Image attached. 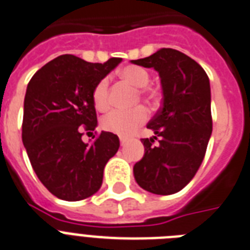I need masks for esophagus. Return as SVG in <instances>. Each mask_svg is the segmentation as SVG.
Returning a JSON list of instances; mask_svg holds the SVG:
<instances>
[{"instance_id":"34e87169","label":"esophagus","mask_w":250,"mask_h":250,"mask_svg":"<svg viewBox=\"0 0 250 250\" xmlns=\"http://www.w3.org/2000/svg\"><path fill=\"white\" fill-rule=\"evenodd\" d=\"M126 142H127L126 138H123V137L120 138V144H121V146H125V144H126Z\"/></svg>"}]
</instances>
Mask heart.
<instances>
[{
  "label": "heart",
  "mask_w": 250,
  "mask_h": 250,
  "mask_svg": "<svg viewBox=\"0 0 250 250\" xmlns=\"http://www.w3.org/2000/svg\"><path fill=\"white\" fill-rule=\"evenodd\" d=\"M121 79L130 85L138 88V93L142 100L149 104H158L162 98L161 88L157 85H149V73L137 65H127L119 73ZM138 96V98H139ZM92 100L98 111H106L110 107L108 97V82L107 79L100 80L96 84L92 93ZM148 119V111L144 106H137L131 110H115L107 113L102 119V127L106 131L117 134L120 137H130L143 125Z\"/></svg>",
  "instance_id": "heart-1"
}]
</instances>
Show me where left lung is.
Returning <instances> with one entry per match:
<instances>
[{"label": "left lung", "mask_w": 250, "mask_h": 250, "mask_svg": "<svg viewBox=\"0 0 250 250\" xmlns=\"http://www.w3.org/2000/svg\"><path fill=\"white\" fill-rule=\"evenodd\" d=\"M131 62L158 71L164 92V106L147 125L154 137L142 139L144 156L134 165V176L149 193L174 194L194 177L207 150L212 134L209 79L199 63L172 48Z\"/></svg>", "instance_id": "left-lung-1"}]
</instances>
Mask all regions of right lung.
Listing matches in <instances>:
<instances>
[{"mask_svg":"<svg viewBox=\"0 0 250 250\" xmlns=\"http://www.w3.org/2000/svg\"><path fill=\"white\" fill-rule=\"evenodd\" d=\"M120 62L119 57L92 63L62 55L29 82L22 143L41 183L60 199L82 201L100 190L103 168L120 147L119 137L108 131L89 144L82 140L97 126L93 89Z\"/></svg>","mask_w":250,"mask_h":250,"instance_id":"obj_1","label":"right lung"}]
</instances>
